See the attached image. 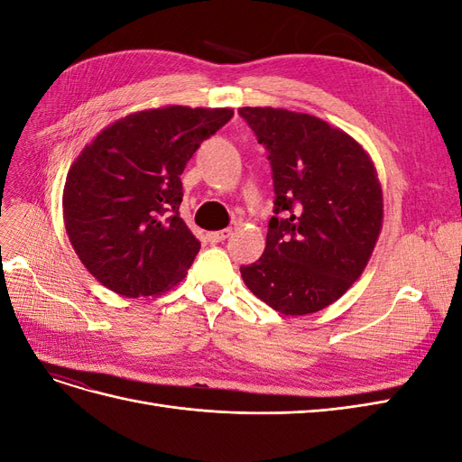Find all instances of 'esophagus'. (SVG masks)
<instances>
[{
    "label": "esophagus",
    "mask_w": 462,
    "mask_h": 462,
    "mask_svg": "<svg viewBox=\"0 0 462 462\" xmlns=\"http://www.w3.org/2000/svg\"><path fill=\"white\" fill-rule=\"evenodd\" d=\"M231 235V229H221V231H212L208 233L209 243H223Z\"/></svg>",
    "instance_id": "34e87169"
}]
</instances>
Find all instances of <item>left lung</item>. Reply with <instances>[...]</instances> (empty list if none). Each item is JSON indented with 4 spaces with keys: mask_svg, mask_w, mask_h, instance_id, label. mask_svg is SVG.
Wrapping results in <instances>:
<instances>
[{
    "mask_svg": "<svg viewBox=\"0 0 462 462\" xmlns=\"http://www.w3.org/2000/svg\"><path fill=\"white\" fill-rule=\"evenodd\" d=\"M270 152L275 214L263 254L243 265L245 285L285 316L341 299L365 272L383 226V190L362 144L310 114L241 107Z\"/></svg>",
    "mask_w": 462,
    "mask_h": 462,
    "instance_id": "1",
    "label": "left lung"
}]
</instances>
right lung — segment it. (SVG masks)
Wrapping results in <instances>:
<instances>
[{
  "mask_svg": "<svg viewBox=\"0 0 462 462\" xmlns=\"http://www.w3.org/2000/svg\"><path fill=\"white\" fill-rule=\"evenodd\" d=\"M231 107L134 111L97 133L69 167L63 221L79 260L117 295L156 297L183 282L200 243L179 217L180 173Z\"/></svg>",
  "mask_w": 462,
  "mask_h": 462,
  "instance_id": "add662e5",
  "label": "right lung"
}]
</instances>
